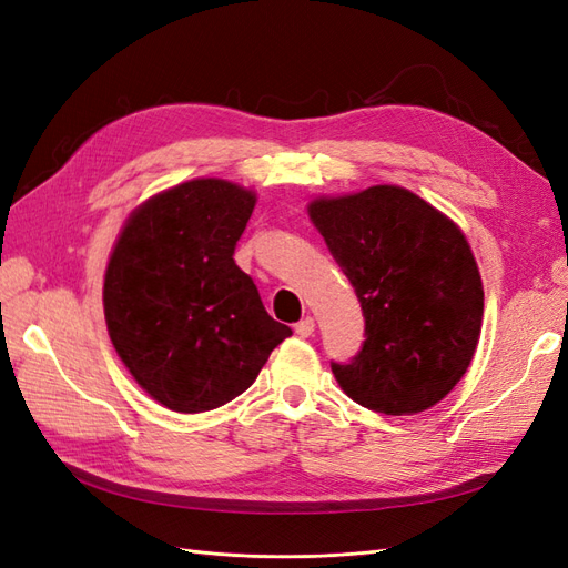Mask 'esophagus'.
Returning a JSON list of instances; mask_svg holds the SVG:
<instances>
[{"mask_svg":"<svg viewBox=\"0 0 568 568\" xmlns=\"http://www.w3.org/2000/svg\"><path fill=\"white\" fill-rule=\"evenodd\" d=\"M294 329H296V334H298L301 338H307V336H311V334L315 332V320H313V317H303L301 322H296Z\"/></svg>","mask_w":568,"mask_h":568,"instance_id":"esophagus-1","label":"esophagus"}]
</instances>
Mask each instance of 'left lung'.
Listing matches in <instances>:
<instances>
[{
  "label": "left lung",
  "instance_id": "1",
  "mask_svg": "<svg viewBox=\"0 0 568 568\" xmlns=\"http://www.w3.org/2000/svg\"><path fill=\"white\" fill-rule=\"evenodd\" d=\"M326 248L353 284L365 343L332 363L343 393L382 415L440 403L471 365L484 322V284L467 236L395 184L307 205Z\"/></svg>",
  "mask_w": 568,
  "mask_h": 568
}]
</instances>
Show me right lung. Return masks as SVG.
Returning <instances> with one entry per match:
<instances>
[{"instance_id": "add662e5", "label": "right lung", "mask_w": 568, "mask_h": 568, "mask_svg": "<svg viewBox=\"0 0 568 568\" xmlns=\"http://www.w3.org/2000/svg\"><path fill=\"white\" fill-rule=\"evenodd\" d=\"M253 209L251 189L199 178L144 201L118 234L104 277L109 336L168 409L196 415L234 400L291 336L234 263Z\"/></svg>"}]
</instances>
